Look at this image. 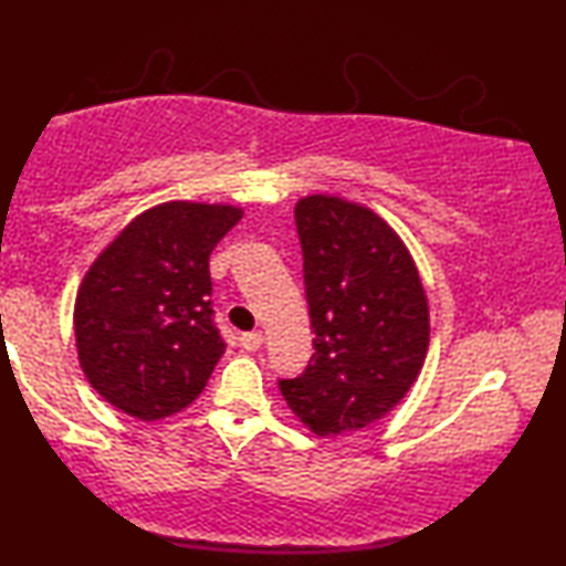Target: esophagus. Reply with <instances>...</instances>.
<instances>
[{"instance_id": "obj_1", "label": "esophagus", "mask_w": 566, "mask_h": 566, "mask_svg": "<svg viewBox=\"0 0 566 566\" xmlns=\"http://www.w3.org/2000/svg\"><path fill=\"white\" fill-rule=\"evenodd\" d=\"M239 345H242L247 353L260 350V347H262V332H244V335L239 337Z\"/></svg>"}]
</instances>
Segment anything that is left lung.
I'll return each instance as SVG.
<instances>
[{
	"label": "left lung",
	"mask_w": 566,
	"mask_h": 566,
	"mask_svg": "<svg viewBox=\"0 0 566 566\" xmlns=\"http://www.w3.org/2000/svg\"><path fill=\"white\" fill-rule=\"evenodd\" d=\"M314 355L281 378L293 415L319 438L368 428L405 399L430 343L420 273L397 231L337 196L296 203Z\"/></svg>",
	"instance_id": "left-lung-1"
}]
</instances>
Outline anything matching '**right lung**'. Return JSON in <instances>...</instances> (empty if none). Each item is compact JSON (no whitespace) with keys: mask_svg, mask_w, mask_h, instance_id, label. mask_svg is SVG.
<instances>
[{"mask_svg":"<svg viewBox=\"0 0 566 566\" xmlns=\"http://www.w3.org/2000/svg\"><path fill=\"white\" fill-rule=\"evenodd\" d=\"M242 208L154 206L92 262L76 293L74 335L84 376L136 420L180 412L227 350L211 306L208 258Z\"/></svg>","mask_w":566,"mask_h":566,"instance_id":"add662e5","label":"right lung"}]
</instances>
